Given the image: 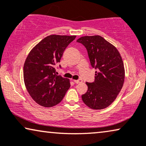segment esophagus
<instances>
[{
  "label": "esophagus",
  "mask_w": 146,
  "mask_h": 146,
  "mask_svg": "<svg viewBox=\"0 0 146 146\" xmlns=\"http://www.w3.org/2000/svg\"><path fill=\"white\" fill-rule=\"evenodd\" d=\"M73 81H74L75 83H77V84H78V83H82L83 82V81L81 80V79H79V80H73Z\"/></svg>",
  "instance_id": "obj_1"
}]
</instances>
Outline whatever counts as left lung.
<instances>
[{"instance_id":"1","label":"left lung","mask_w":146,"mask_h":146,"mask_svg":"<svg viewBox=\"0 0 146 146\" xmlns=\"http://www.w3.org/2000/svg\"><path fill=\"white\" fill-rule=\"evenodd\" d=\"M77 42L85 46L91 66L98 70L94 82H86L88 89L81 96L83 102L93 110L108 108L123 85L125 69L121 56L115 46L100 35L81 36Z\"/></svg>"}]
</instances>
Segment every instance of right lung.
Returning <instances> with one entry per match:
<instances>
[{
    "mask_svg": "<svg viewBox=\"0 0 146 146\" xmlns=\"http://www.w3.org/2000/svg\"><path fill=\"white\" fill-rule=\"evenodd\" d=\"M76 35H51L31 49L25 60L23 78L31 98L40 106L50 108L59 104L70 87V81L56 75L55 65Z\"/></svg>",
    "mask_w": 146,
    "mask_h": 146,
    "instance_id": "add662e5",
    "label": "right lung"
}]
</instances>
